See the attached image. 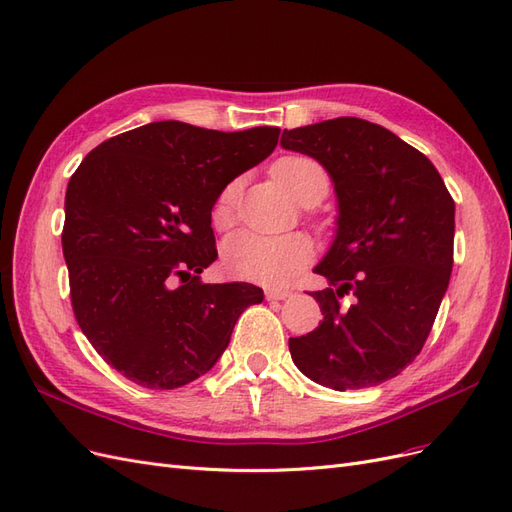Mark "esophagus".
Listing matches in <instances>:
<instances>
[{"mask_svg": "<svg viewBox=\"0 0 512 512\" xmlns=\"http://www.w3.org/2000/svg\"><path fill=\"white\" fill-rule=\"evenodd\" d=\"M289 295H291L289 289H268V291H266V300L278 302V300H287Z\"/></svg>", "mask_w": 512, "mask_h": 512, "instance_id": "esophagus-1", "label": "esophagus"}]
</instances>
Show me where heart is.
<instances>
[{"instance_id": "1", "label": "heart", "mask_w": 512, "mask_h": 512, "mask_svg": "<svg viewBox=\"0 0 512 512\" xmlns=\"http://www.w3.org/2000/svg\"><path fill=\"white\" fill-rule=\"evenodd\" d=\"M272 174L293 200L304 206H315L325 200L332 180L317 159L308 155L280 157ZM240 197V180L229 183L217 193L210 208L214 227L225 229L232 225ZM312 261V244L300 234L261 236L253 232H238L223 242V266L236 278L261 285H287Z\"/></svg>"}]
</instances>
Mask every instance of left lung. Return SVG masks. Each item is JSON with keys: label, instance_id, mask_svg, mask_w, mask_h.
I'll return each mask as SVG.
<instances>
[{"label": "left lung", "instance_id": "obj_1", "mask_svg": "<svg viewBox=\"0 0 512 512\" xmlns=\"http://www.w3.org/2000/svg\"><path fill=\"white\" fill-rule=\"evenodd\" d=\"M280 144L334 180L338 234L310 295L323 321L289 338L293 364L338 391L381 385L421 353L453 270L455 202L434 163L389 129L338 117L285 129ZM353 294L356 304L339 300Z\"/></svg>", "mask_w": 512, "mask_h": 512}]
</instances>
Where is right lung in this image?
<instances>
[{
  "mask_svg": "<svg viewBox=\"0 0 512 512\" xmlns=\"http://www.w3.org/2000/svg\"><path fill=\"white\" fill-rule=\"evenodd\" d=\"M278 134L148 123L93 148L72 174L61 244L74 317L129 381H195L217 364L244 308L263 300L255 285H206L200 274L217 259L214 197L266 159Z\"/></svg>",
  "mask_w": 512,
  "mask_h": 512,
  "instance_id": "1",
  "label": "right lung"
}]
</instances>
